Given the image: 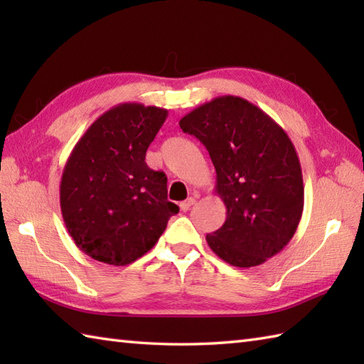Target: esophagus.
<instances>
[{"label":"esophagus","instance_id":"1","mask_svg":"<svg viewBox=\"0 0 364 364\" xmlns=\"http://www.w3.org/2000/svg\"><path fill=\"white\" fill-rule=\"evenodd\" d=\"M196 203V198H188V200H184V202H181L180 203V210L183 211V213H186V211H189L191 210V206Z\"/></svg>","mask_w":364,"mask_h":364}]
</instances>
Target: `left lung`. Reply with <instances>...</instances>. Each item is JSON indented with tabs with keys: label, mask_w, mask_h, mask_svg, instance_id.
<instances>
[{
	"label": "left lung",
	"mask_w": 364,
	"mask_h": 364,
	"mask_svg": "<svg viewBox=\"0 0 364 364\" xmlns=\"http://www.w3.org/2000/svg\"><path fill=\"white\" fill-rule=\"evenodd\" d=\"M215 168L225 223L206 235L228 264L253 267L283 250L304 213L300 161L286 131L258 106L235 95L211 100L180 120Z\"/></svg>",
	"instance_id": "left-lung-1"
}]
</instances>
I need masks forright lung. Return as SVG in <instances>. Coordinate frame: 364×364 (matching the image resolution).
<instances>
[{
  "label": "right lung",
  "mask_w": 364,
  "mask_h": 364,
  "mask_svg": "<svg viewBox=\"0 0 364 364\" xmlns=\"http://www.w3.org/2000/svg\"><path fill=\"white\" fill-rule=\"evenodd\" d=\"M167 109L141 103L111 107L92 123L60 178V211L78 249L112 266H127L153 249L170 215L167 176L145 153Z\"/></svg>",
  "instance_id": "obj_1"
}]
</instances>
